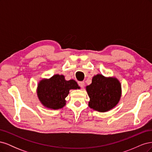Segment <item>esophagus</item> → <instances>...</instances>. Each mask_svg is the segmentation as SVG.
Wrapping results in <instances>:
<instances>
[{"mask_svg":"<svg viewBox=\"0 0 152 152\" xmlns=\"http://www.w3.org/2000/svg\"><path fill=\"white\" fill-rule=\"evenodd\" d=\"M78 84H79V86L82 88V87H84L85 83H84V82H78Z\"/></svg>","mask_w":152,"mask_h":152,"instance_id":"34e87169","label":"esophagus"}]
</instances>
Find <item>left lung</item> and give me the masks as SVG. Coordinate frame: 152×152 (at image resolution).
Here are the masks:
<instances>
[{"label": "left lung", "mask_w": 152, "mask_h": 152, "mask_svg": "<svg viewBox=\"0 0 152 152\" xmlns=\"http://www.w3.org/2000/svg\"><path fill=\"white\" fill-rule=\"evenodd\" d=\"M90 98L89 107L96 111L106 112L118 103L122 95L121 82L115 77H106L102 74L94 75L92 83L86 86Z\"/></svg>", "instance_id": "8db88e82"}]
</instances>
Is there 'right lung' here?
I'll return each mask as SVG.
<instances>
[{"mask_svg": "<svg viewBox=\"0 0 152 152\" xmlns=\"http://www.w3.org/2000/svg\"><path fill=\"white\" fill-rule=\"evenodd\" d=\"M80 89L74 80H66L63 75H54L49 79L40 80L37 94L44 107L52 110L63 108L66 105L65 98L70 89Z\"/></svg>", "mask_w": 152, "mask_h": 152, "instance_id": "1", "label": "right lung"}]
</instances>
